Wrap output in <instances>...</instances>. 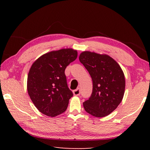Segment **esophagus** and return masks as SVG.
Wrapping results in <instances>:
<instances>
[{"label": "esophagus", "instance_id": "1", "mask_svg": "<svg viewBox=\"0 0 150 150\" xmlns=\"http://www.w3.org/2000/svg\"><path fill=\"white\" fill-rule=\"evenodd\" d=\"M73 95H74L75 96H79L80 95V89H79V88H77V89H75V90H74L73 91Z\"/></svg>", "mask_w": 150, "mask_h": 150}]
</instances>
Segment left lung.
<instances>
[{"label": "left lung", "instance_id": "left-lung-1", "mask_svg": "<svg viewBox=\"0 0 150 150\" xmlns=\"http://www.w3.org/2000/svg\"><path fill=\"white\" fill-rule=\"evenodd\" d=\"M80 62L93 80V92L83 103L85 111L95 117H105L120 105L125 91V77L120 66L106 54L83 52Z\"/></svg>", "mask_w": 150, "mask_h": 150}]
</instances>
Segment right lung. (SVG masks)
<instances>
[{"mask_svg": "<svg viewBox=\"0 0 150 150\" xmlns=\"http://www.w3.org/2000/svg\"><path fill=\"white\" fill-rule=\"evenodd\" d=\"M77 57V50L66 48L46 53L33 63L27 90L40 112L54 117L66 110L73 93L68 88L65 70Z\"/></svg>", "mask_w": 150, "mask_h": 150, "instance_id": "add662e5", "label": "right lung"}]
</instances>
